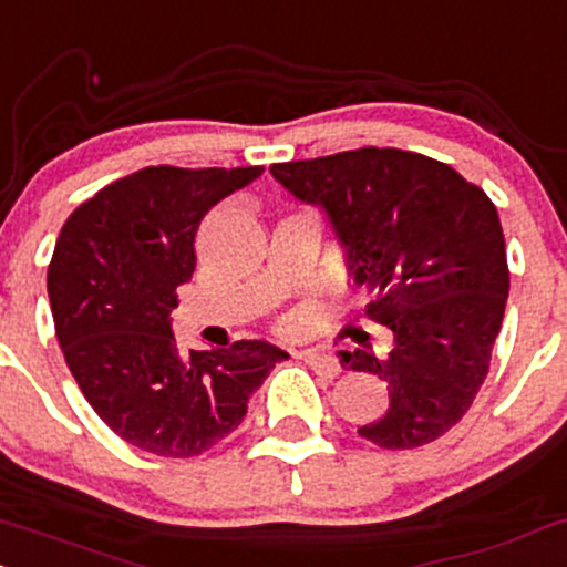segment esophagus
Wrapping results in <instances>:
<instances>
[{
  "instance_id": "1",
  "label": "esophagus",
  "mask_w": 567,
  "mask_h": 567,
  "mask_svg": "<svg viewBox=\"0 0 567 567\" xmlns=\"http://www.w3.org/2000/svg\"><path fill=\"white\" fill-rule=\"evenodd\" d=\"M301 358H303V363L309 365V369L317 371V374H322V377H328V379H333V377L341 374L339 360L331 358V354H326V352H303Z\"/></svg>"
}]
</instances>
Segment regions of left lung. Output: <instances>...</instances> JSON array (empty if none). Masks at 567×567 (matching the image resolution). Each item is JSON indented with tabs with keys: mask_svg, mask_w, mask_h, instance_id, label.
I'll return each instance as SVG.
<instances>
[{
	"mask_svg": "<svg viewBox=\"0 0 567 567\" xmlns=\"http://www.w3.org/2000/svg\"><path fill=\"white\" fill-rule=\"evenodd\" d=\"M301 202L320 204L347 250L365 317L393 331L388 354L339 350L388 382L390 406L360 435L414 450L455 427L484 384L508 298L495 204L450 164L398 147H358L274 164Z\"/></svg>",
	"mask_w": 567,
	"mask_h": 567,
	"instance_id": "1",
	"label": "left lung"
}]
</instances>
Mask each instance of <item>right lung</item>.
I'll return each instance as SVG.
<instances>
[{"label":"right lung","instance_id":"right-lung-1","mask_svg":"<svg viewBox=\"0 0 567 567\" xmlns=\"http://www.w3.org/2000/svg\"><path fill=\"white\" fill-rule=\"evenodd\" d=\"M264 166H145L104 185L61 228L48 266L55 339L112 433L158 457H196L239 427L247 401L288 358L269 341L179 350L169 315L196 269V231Z\"/></svg>","mask_w":567,"mask_h":567}]
</instances>
